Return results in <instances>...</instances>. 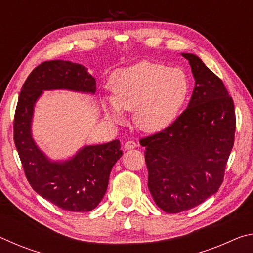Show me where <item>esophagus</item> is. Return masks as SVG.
I'll return each mask as SVG.
<instances>
[{"instance_id": "esophagus-1", "label": "esophagus", "mask_w": 253, "mask_h": 253, "mask_svg": "<svg viewBox=\"0 0 253 253\" xmlns=\"http://www.w3.org/2000/svg\"><path fill=\"white\" fill-rule=\"evenodd\" d=\"M125 149H134L135 147H137V144L134 142V140H128V142L125 143L124 145Z\"/></svg>"}]
</instances>
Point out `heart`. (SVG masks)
<instances>
[{
    "label": "heart",
    "instance_id": "1",
    "mask_svg": "<svg viewBox=\"0 0 253 253\" xmlns=\"http://www.w3.org/2000/svg\"><path fill=\"white\" fill-rule=\"evenodd\" d=\"M110 89L111 96L104 98V109L110 121L121 123L124 111L134 110L139 129L157 132L177 119L190 95V81L178 68L140 61L115 72Z\"/></svg>",
    "mask_w": 253,
    "mask_h": 253
}]
</instances>
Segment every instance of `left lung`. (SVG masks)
<instances>
[{"label": "left lung", "instance_id": "8db88e82", "mask_svg": "<svg viewBox=\"0 0 253 253\" xmlns=\"http://www.w3.org/2000/svg\"><path fill=\"white\" fill-rule=\"evenodd\" d=\"M182 55L195 80L187 108L169 128L140 140L149 192L166 213L187 211L216 193L234 143V104L223 83L198 55Z\"/></svg>", "mask_w": 253, "mask_h": 253}]
</instances>
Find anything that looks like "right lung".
Masks as SVG:
<instances>
[{
	"instance_id": "add662e5",
	"label": "right lung",
	"mask_w": 253,
	"mask_h": 253,
	"mask_svg": "<svg viewBox=\"0 0 253 253\" xmlns=\"http://www.w3.org/2000/svg\"><path fill=\"white\" fill-rule=\"evenodd\" d=\"M45 90L96 92L87 68L65 60L38 66L21 89L14 116V143L30 185L42 198L66 211L89 212L104 198L113 166L122 157L118 139L85 145L65 161H52L32 137L34 106Z\"/></svg>"
}]
</instances>
